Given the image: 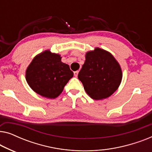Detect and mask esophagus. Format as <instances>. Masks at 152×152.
I'll return each instance as SVG.
<instances>
[{
	"label": "esophagus",
	"instance_id": "obj_1",
	"mask_svg": "<svg viewBox=\"0 0 152 152\" xmlns=\"http://www.w3.org/2000/svg\"><path fill=\"white\" fill-rule=\"evenodd\" d=\"M78 73H79V71H78V70H77V71L74 72V75L75 76V77H77V75H78Z\"/></svg>",
	"mask_w": 152,
	"mask_h": 152
}]
</instances>
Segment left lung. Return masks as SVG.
<instances>
[{
  "instance_id": "8db88e82",
  "label": "left lung",
  "mask_w": 152,
  "mask_h": 152,
  "mask_svg": "<svg viewBox=\"0 0 152 152\" xmlns=\"http://www.w3.org/2000/svg\"><path fill=\"white\" fill-rule=\"evenodd\" d=\"M122 77V70L113 55L98 48L86 54V61L78 74L87 94L94 99L111 95Z\"/></svg>"
}]
</instances>
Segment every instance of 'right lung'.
Returning a JSON list of instances; mask_svg holds the SVG:
<instances>
[{
	"label": "right lung",
	"instance_id": "add662e5",
	"mask_svg": "<svg viewBox=\"0 0 152 152\" xmlns=\"http://www.w3.org/2000/svg\"><path fill=\"white\" fill-rule=\"evenodd\" d=\"M59 55L46 50L39 54L27 68L26 77L34 92L48 98L61 94L73 72L61 61Z\"/></svg>",
	"mask_w": 152,
	"mask_h": 152
}]
</instances>
